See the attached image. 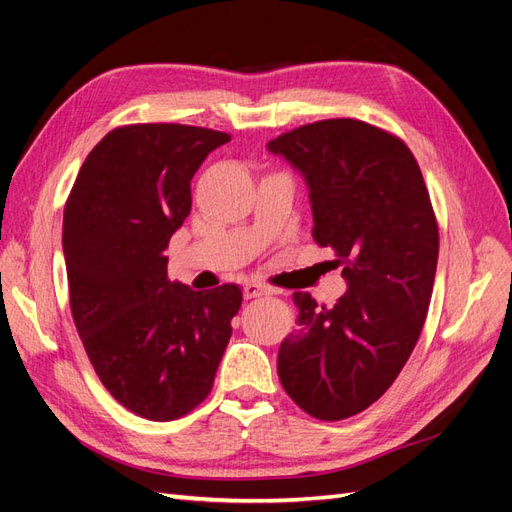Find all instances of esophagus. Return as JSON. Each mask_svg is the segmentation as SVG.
<instances>
[{
  "label": "esophagus",
  "mask_w": 512,
  "mask_h": 512,
  "mask_svg": "<svg viewBox=\"0 0 512 512\" xmlns=\"http://www.w3.org/2000/svg\"><path fill=\"white\" fill-rule=\"evenodd\" d=\"M273 290L271 288H267V286H262V284H256V282H247L245 286H243V297L245 299H256V297H265V294H271Z\"/></svg>",
  "instance_id": "esophagus-1"
}]
</instances>
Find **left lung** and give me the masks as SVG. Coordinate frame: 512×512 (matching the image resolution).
<instances>
[{"label":"left lung","instance_id":"8db88e82","mask_svg":"<svg viewBox=\"0 0 512 512\" xmlns=\"http://www.w3.org/2000/svg\"><path fill=\"white\" fill-rule=\"evenodd\" d=\"M267 149L301 173L314 239L333 247L348 284L333 307L292 294L297 329L277 374L307 414L342 421L386 393L416 346L438 267L436 215L412 151L365 121L307 123Z\"/></svg>","mask_w":512,"mask_h":512}]
</instances>
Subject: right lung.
Listing matches in <instances>:
<instances>
[{
	"label": "right lung",
	"mask_w": 512,
	"mask_h": 512,
	"mask_svg": "<svg viewBox=\"0 0 512 512\" xmlns=\"http://www.w3.org/2000/svg\"><path fill=\"white\" fill-rule=\"evenodd\" d=\"M224 132L141 123L91 149L64 211L72 318L100 382L123 408L175 421L211 393L243 294L168 280L170 237L192 209L190 183Z\"/></svg>",
	"instance_id": "right-lung-1"
}]
</instances>
